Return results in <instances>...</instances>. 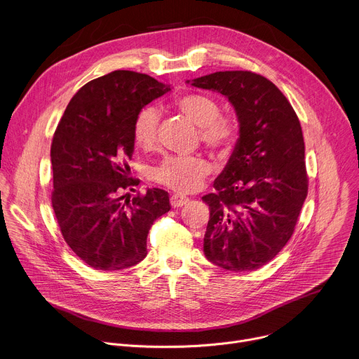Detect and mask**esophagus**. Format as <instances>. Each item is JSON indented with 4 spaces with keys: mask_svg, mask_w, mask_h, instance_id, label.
Instances as JSON below:
<instances>
[{
    "mask_svg": "<svg viewBox=\"0 0 359 359\" xmlns=\"http://www.w3.org/2000/svg\"><path fill=\"white\" fill-rule=\"evenodd\" d=\"M189 201V198L187 197H183V196H179V194H173L172 197H170V206L172 208H182V206H184V204Z\"/></svg>",
    "mask_w": 359,
    "mask_h": 359,
    "instance_id": "obj_1",
    "label": "esophagus"
}]
</instances>
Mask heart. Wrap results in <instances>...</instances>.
I'll return each instance as SVG.
<instances>
[{
	"mask_svg": "<svg viewBox=\"0 0 359 359\" xmlns=\"http://www.w3.org/2000/svg\"><path fill=\"white\" fill-rule=\"evenodd\" d=\"M179 111L200 130V140L210 149L229 147L236 139V125L230 118L222 116L219 102L208 95H187L177 100ZM159 111L153 107L143 108L135 121V142L142 149L155 147L158 140ZM212 172L210 163L200 156L168 158L153 169L151 179L170 190L186 194L193 193L203 184Z\"/></svg>",
	"mask_w": 359,
	"mask_h": 359,
	"instance_id": "b5f03b06",
	"label": "heart"
}]
</instances>
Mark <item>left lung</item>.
<instances>
[{
  "instance_id": "8db88e82",
  "label": "left lung",
  "mask_w": 359,
  "mask_h": 359,
  "mask_svg": "<svg viewBox=\"0 0 359 359\" xmlns=\"http://www.w3.org/2000/svg\"><path fill=\"white\" fill-rule=\"evenodd\" d=\"M186 83L229 99L238 139L216 193L203 196L210 219L203 240L206 259L230 271L271 262L294 233L309 177L299 121L283 92L250 71H224Z\"/></svg>"
}]
</instances>
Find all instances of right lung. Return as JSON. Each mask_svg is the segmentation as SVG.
<instances>
[{"mask_svg": "<svg viewBox=\"0 0 359 359\" xmlns=\"http://www.w3.org/2000/svg\"><path fill=\"white\" fill-rule=\"evenodd\" d=\"M170 90L146 74L114 71L83 85L71 99L50 144L53 209L72 251L102 271L129 269L147 254L146 238L170 210L169 194L147 189L123 201L137 114Z\"/></svg>", "mask_w": 359, "mask_h": 359, "instance_id": "right-lung-1", "label": "right lung"}]
</instances>
